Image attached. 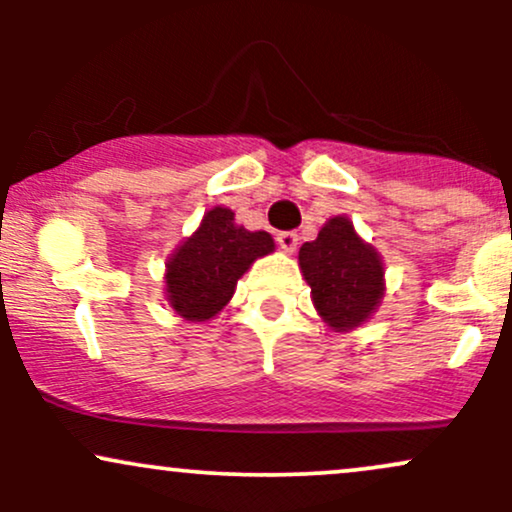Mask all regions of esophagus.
Masks as SVG:
<instances>
[{"mask_svg": "<svg viewBox=\"0 0 512 512\" xmlns=\"http://www.w3.org/2000/svg\"><path fill=\"white\" fill-rule=\"evenodd\" d=\"M276 243H279V248L284 250V252H296V248H298V236L293 231H284V233H279V236H276Z\"/></svg>", "mask_w": 512, "mask_h": 512, "instance_id": "34e87169", "label": "esophagus"}]
</instances>
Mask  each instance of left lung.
<instances>
[{
    "instance_id": "obj_1",
    "label": "left lung",
    "mask_w": 512,
    "mask_h": 512,
    "mask_svg": "<svg viewBox=\"0 0 512 512\" xmlns=\"http://www.w3.org/2000/svg\"><path fill=\"white\" fill-rule=\"evenodd\" d=\"M298 267L317 315L334 332L358 330L383 303V257L358 236L349 216L327 219L313 243L301 245Z\"/></svg>"
}]
</instances>
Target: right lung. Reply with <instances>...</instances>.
<instances>
[{"label": "right lung", "mask_w": 512, "mask_h": 512, "mask_svg": "<svg viewBox=\"0 0 512 512\" xmlns=\"http://www.w3.org/2000/svg\"><path fill=\"white\" fill-rule=\"evenodd\" d=\"M274 248L267 231H248L233 209L211 207L166 260L168 305L182 320L209 322L231 301L240 276Z\"/></svg>", "instance_id": "add662e5"}]
</instances>
